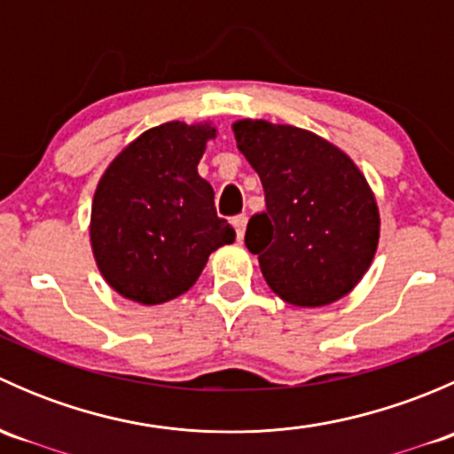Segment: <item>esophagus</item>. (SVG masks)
I'll use <instances>...</instances> for the list:
<instances>
[{
	"label": "esophagus",
	"mask_w": 454,
	"mask_h": 454,
	"mask_svg": "<svg viewBox=\"0 0 454 454\" xmlns=\"http://www.w3.org/2000/svg\"><path fill=\"white\" fill-rule=\"evenodd\" d=\"M246 223H248V217H246V215H237V217L232 219V226H235L237 239H239V241H244V235H246Z\"/></svg>",
	"instance_id": "esophagus-1"
}]
</instances>
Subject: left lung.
<instances>
[{"mask_svg":"<svg viewBox=\"0 0 454 454\" xmlns=\"http://www.w3.org/2000/svg\"><path fill=\"white\" fill-rule=\"evenodd\" d=\"M232 131L263 184L265 213L248 222L246 246L270 290L296 308L349 294L380 241L378 201L363 171L301 127L244 118Z\"/></svg>","mask_w":454,"mask_h":454,"instance_id":"8db88e82","label":"left lung"}]
</instances>
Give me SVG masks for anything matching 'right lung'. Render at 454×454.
Returning a JSON list of instances; mask_svg holds the SVG:
<instances>
[{
  "label": "right lung",
  "instance_id": "obj_1",
  "mask_svg": "<svg viewBox=\"0 0 454 454\" xmlns=\"http://www.w3.org/2000/svg\"><path fill=\"white\" fill-rule=\"evenodd\" d=\"M210 122L151 127L105 168L91 200L90 244L112 290L140 305L177 299L195 286L210 253L235 241L200 177Z\"/></svg>",
  "mask_w": 454,
  "mask_h": 454
}]
</instances>
